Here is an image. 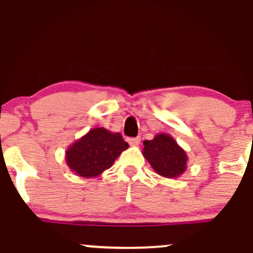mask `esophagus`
<instances>
[{
  "label": "esophagus",
  "instance_id": "esophagus-1",
  "mask_svg": "<svg viewBox=\"0 0 253 253\" xmlns=\"http://www.w3.org/2000/svg\"><path fill=\"white\" fill-rule=\"evenodd\" d=\"M128 143L132 145V147H137V145L140 143V138L139 137L128 138Z\"/></svg>",
  "mask_w": 253,
  "mask_h": 253
}]
</instances>
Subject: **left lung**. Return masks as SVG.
<instances>
[{
    "mask_svg": "<svg viewBox=\"0 0 253 253\" xmlns=\"http://www.w3.org/2000/svg\"><path fill=\"white\" fill-rule=\"evenodd\" d=\"M143 155L158 174L175 178L187 169L188 156L169 134H156L151 140H144Z\"/></svg>",
    "mask_w": 253,
    "mask_h": 253,
    "instance_id": "1",
    "label": "left lung"
}]
</instances>
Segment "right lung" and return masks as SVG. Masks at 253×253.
Wrapping results in <instances>:
<instances>
[{
  "mask_svg": "<svg viewBox=\"0 0 253 253\" xmlns=\"http://www.w3.org/2000/svg\"><path fill=\"white\" fill-rule=\"evenodd\" d=\"M127 148L128 143L125 142L121 134L97 127L68 148L65 160L69 169L76 174L92 178L110 169Z\"/></svg>",
  "mask_w": 253,
  "mask_h": 253,
  "instance_id": "add662e5",
  "label": "right lung"
}]
</instances>
